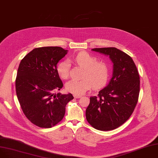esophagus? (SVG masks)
Masks as SVG:
<instances>
[{"label": "esophagus", "instance_id": "obj_1", "mask_svg": "<svg viewBox=\"0 0 158 158\" xmlns=\"http://www.w3.org/2000/svg\"><path fill=\"white\" fill-rule=\"evenodd\" d=\"M81 97V96H79V95H74V98H76V99H78L80 98Z\"/></svg>", "mask_w": 158, "mask_h": 158}]
</instances>
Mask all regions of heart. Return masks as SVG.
Instances as JSON below:
<instances>
[{
    "mask_svg": "<svg viewBox=\"0 0 158 158\" xmlns=\"http://www.w3.org/2000/svg\"><path fill=\"white\" fill-rule=\"evenodd\" d=\"M75 62L84 68L83 73V79L81 80H70L66 83L68 91L75 95H81L93 87L99 89L103 87L109 77V67L103 62H98V59L86 52H81L77 55ZM59 77L66 79L69 76V62L64 60L57 67Z\"/></svg>",
    "mask_w": 158,
    "mask_h": 158,
    "instance_id": "obj_1",
    "label": "heart"
}]
</instances>
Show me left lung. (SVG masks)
I'll use <instances>...</instances> for the list:
<instances>
[{"label":"left lung","mask_w":158,"mask_h":158,"mask_svg":"<svg viewBox=\"0 0 158 158\" xmlns=\"http://www.w3.org/2000/svg\"><path fill=\"white\" fill-rule=\"evenodd\" d=\"M92 50L109 57L113 63V73L98 96L90 98L86 118L98 130H113L123 125L133 112L140 92V77L132 58L124 52L114 47Z\"/></svg>","instance_id":"obj_1"}]
</instances>
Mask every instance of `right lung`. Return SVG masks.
Returning a JSON list of instances; mask_svg holds the SVG:
<instances>
[{
	"mask_svg": "<svg viewBox=\"0 0 158 158\" xmlns=\"http://www.w3.org/2000/svg\"><path fill=\"white\" fill-rule=\"evenodd\" d=\"M67 53L59 46L34 48L20 63L15 81L17 98L25 115L38 127L49 128L59 123L74 98L71 93H53L63 87L57 64Z\"/></svg>",
	"mask_w": 158,
	"mask_h": 158,
	"instance_id": "obj_1",
	"label": "right lung"
}]
</instances>
